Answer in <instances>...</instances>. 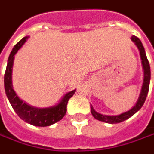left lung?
I'll use <instances>...</instances> for the list:
<instances>
[{"label":"left lung","instance_id":"1","mask_svg":"<svg viewBox=\"0 0 154 154\" xmlns=\"http://www.w3.org/2000/svg\"><path fill=\"white\" fill-rule=\"evenodd\" d=\"M131 40L135 42V44L137 45L138 49L140 51L141 59H142V66H143V69H144V79H143V85H142V91H141V94H140V97L137 100V103H136V105L131 109H130L127 112L121 113L119 115H116V116L103 115L101 113L96 112L93 109V107L91 105V112L92 113L93 117L100 120V121L108 123V124H117V123L123 122V121L126 120L127 119L131 118L132 115H134L135 113H137L138 110H140V108H142V105L145 103V100L147 98L148 90H149L150 78H151L150 65H149V62L147 60L146 52H145V50H144V47L142 46V41H140L139 38H137V36H132Z\"/></svg>","mask_w":154,"mask_h":154}]
</instances>
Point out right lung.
Here are the masks:
<instances>
[{
	"instance_id": "1",
	"label": "right lung",
	"mask_w": 154,
	"mask_h": 154,
	"mask_svg": "<svg viewBox=\"0 0 154 154\" xmlns=\"http://www.w3.org/2000/svg\"><path fill=\"white\" fill-rule=\"evenodd\" d=\"M28 37H23L12 48L7 61V69L4 75V85L6 94L12 108L16 112L19 118L24 120L25 122L35 126H49L53 125L63 118L67 112V103L69 98L75 94V90L69 91L64 96V97L57 105L54 107L46 108H37L31 107L25 103L23 101L17 96L12 85V68L13 63L14 55L21 47L23 43L26 41Z\"/></svg>"
}]
</instances>
